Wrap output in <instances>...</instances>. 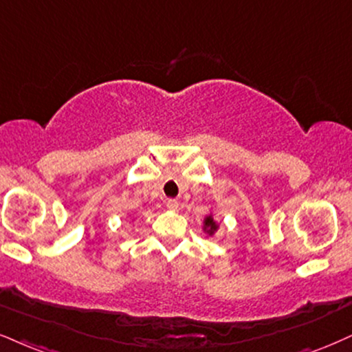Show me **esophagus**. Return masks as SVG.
<instances>
[{
	"label": "esophagus",
	"mask_w": 352,
	"mask_h": 352,
	"mask_svg": "<svg viewBox=\"0 0 352 352\" xmlns=\"http://www.w3.org/2000/svg\"><path fill=\"white\" fill-rule=\"evenodd\" d=\"M166 207L169 210H177V207H179V202H177L176 199H168Z\"/></svg>",
	"instance_id": "1"
}]
</instances>
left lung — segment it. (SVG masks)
<instances>
[{
  "mask_svg": "<svg viewBox=\"0 0 352 352\" xmlns=\"http://www.w3.org/2000/svg\"><path fill=\"white\" fill-rule=\"evenodd\" d=\"M217 228H219V223L215 222L214 217L207 215L206 219H204V232H206L209 236H212L217 232Z\"/></svg>",
  "mask_w": 352,
  "mask_h": 352,
  "instance_id": "obj_1",
  "label": "left lung"
}]
</instances>
